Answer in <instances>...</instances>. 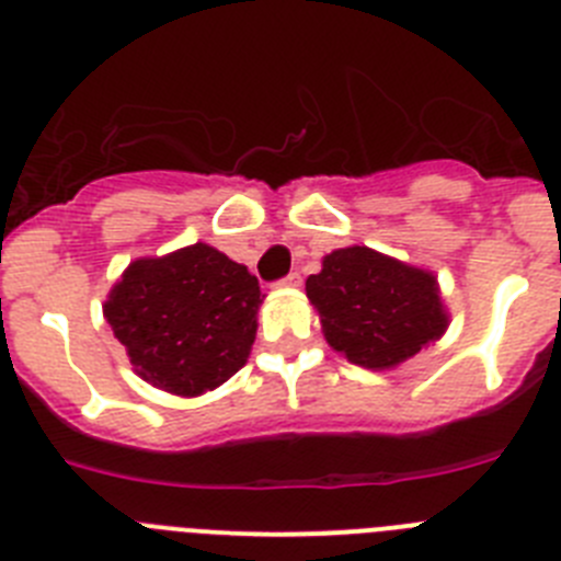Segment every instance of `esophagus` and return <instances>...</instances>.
Here are the masks:
<instances>
[{
  "mask_svg": "<svg viewBox=\"0 0 561 561\" xmlns=\"http://www.w3.org/2000/svg\"><path fill=\"white\" fill-rule=\"evenodd\" d=\"M300 280H304V277H300V272H289V275L284 277V280H280V284L284 286H300Z\"/></svg>",
  "mask_w": 561,
  "mask_h": 561,
  "instance_id": "1",
  "label": "esophagus"
}]
</instances>
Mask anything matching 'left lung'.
<instances>
[{"mask_svg":"<svg viewBox=\"0 0 561 561\" xmlns=\"http://www.w3.org/2000/svg\"><path fill=\"white\" fill-rule=\"evenodd\" d=\"M306 295L320 311L325 340L362 368H393L447 329L435 277L368 247L325 255Z\"/></svg>","mask_w":561,"mask_h":561,"instance_id":"left-lung-1","label":"left lung"}]
</instances>
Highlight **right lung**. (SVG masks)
I'll use <instances>...</instances> for the list:
<instances>
[{
  "label": "right lung",
  "instance_id": "right-lung-1",
  "mask_svg": "<svg viewBox=\"0 0 561 561\" xmlns=\"http://www.w3.org/2000/svg\"><path fill=\"white\" fill-rule=\"evenodd\" d=\"M257 304L261 289L247 266L193 244L134 261L103 314L142 379L168 393L199 396L247 362Z\"/></svg>",
  "mask_w": 561,
  "mask_h": 561
}]
</instances>
